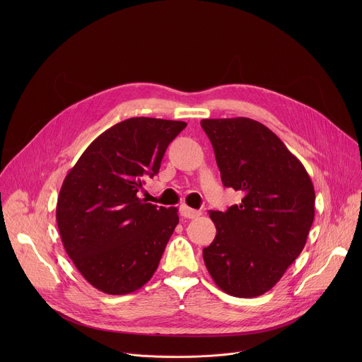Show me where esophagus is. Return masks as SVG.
<instances>
[{"label": "esophagus", "instance_id": "esophagus-1", "mask_svg": "<svg viewBox=\"0 0 362 362\" xmlns=\"http://www.w3.org/2000/svg\"><path fill=\"white\" fill-rule=\"evenodd\" d=\"M180 215H182L183 218H187V219H194V218L200 216V212H199V211H194V209H192V208H189V206H186V204H182V206H180Z\"/></svg>", "mask_w": 362, "mask_h": 362}]
</instances>
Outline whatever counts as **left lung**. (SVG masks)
<instances>
[{
  "label": "left lung",
  "mask_w": 362,
  "mask_h": 362,
  "mask_svg": "<svg viewBox=\"0 0 362 362\" xmlns=\"http://www.w3.org/2000/svg\"><path fill=\"white\" fill-rule=\"evenodd\" d=\"M226 187L245 193L226 212L211 211L216 226L203 261L215 284L238 298L268 292L302 252L315 216V190L303 165L262 123L204 119Z\"/></svg>",
  "instance_id": "left-lung-1"
}]
</instances>
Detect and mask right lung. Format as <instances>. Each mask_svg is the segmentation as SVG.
Segmentation results:
<instances>
[{
  "instance_id": "right-lung-1",
  "label": "right lung",
  "mask_w": 362,
  "mask_h": 362,
  "mask_svg": "<svg viewBox=\"0 0 362 362\" xmlns=\"http://www.w3.org/2000/svg\"><path fill=\"white\" fill-rule=\"evenodd\" d=\"M185 122L132 117L101 133L67 173L56 218L70 259L95 289L126 295L156 272L179 223L177 208L137 196L159 173Z\"/></svg>"
}]
</instances>
